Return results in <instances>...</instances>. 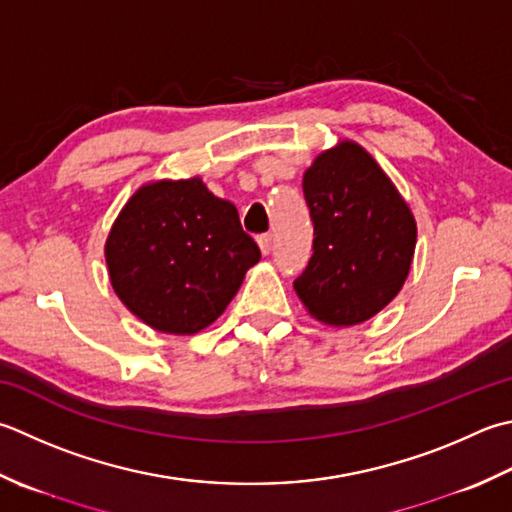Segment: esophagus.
I'll return each instance as SVG.
<instances>
[{"label":"esophagus","instance_id":"34e87169","mask_svg":"<svg viewBox=\"0 0 512 512\" xmlns=\"http://www.w3.org/2000/svg\"><path fill=\"white\" fill-rule=\"evenodd\" d=\"M257 244H259V248H262V253H264V255H268L270 250H273V235H270V233H266V235H259Z\"/></svg>","mask_w":512,"mask_h":512}]
</instances>
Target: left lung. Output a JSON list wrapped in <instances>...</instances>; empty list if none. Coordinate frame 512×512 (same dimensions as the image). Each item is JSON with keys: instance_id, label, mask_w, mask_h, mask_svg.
<instances>
[{"instance_id": "8db88e82", "label": "left lung", "mask_w": 512, "mask_h": 512, "mask_svg": "<svg viewBox=\"0 0 512 512\" xmlns=\"http://www.w3.org/2000/svg\"><path fill=\"white\" fill-rule=\"evenodd\" d=\"M304 197L315 239L295 293L317 322L362 324L406 282L417 244L413 210L373 155L350 139L315 157Z\"/></svg>"}]
</instances>
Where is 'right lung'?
Masks as SVG:
<instances>
[{
    "instance_id": "add662e5",
    "label": "right lung",
    "mask_w": 512,
    "mask_h": 512,
    "mask_svg": "<svg viewBox=\"0 0 512 512\" xmlns=\"http://www.w3.org/2000/svg\"><path fill=\"white\" fill-rule=\"evenodd\" d=\"M104 255L122 304L168 335L213 324L262 257L237 208L199 177L139 188L110 228Z\"/></svg>"
}]
</instances>
